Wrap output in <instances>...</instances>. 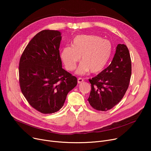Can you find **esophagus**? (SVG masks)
<instances>
[{"instance_id":"34e87169","label":"esophagus","mask_w":151,"mask_h":151,"mask_svg":"<svg viewBox=\"0 0 151 151\" xmlns=\"http://www.w3.org/2000/svg\"><path fill=\"white\" fill-rule=\"evenodd\" d=\"M84 81V80L83 78H79L78 79V84H81V83H83Z\"/></svg>"}]
</instances>
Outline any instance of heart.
<instances>
[{
  "label": "heart",
  "instance_id": "heart-1",
  "mask_svg": "<svg viewBox=\"0 0 151 151\" xmlns=\"http://www.w3.org/2000/svg\"><path fill=\"white\" fill-rule=\"evenodd\" d=\"M112 52V46L107 40L94 35L76 36L71 46H66L62 50L60 57L66 69L73 71L78 62L79 65L76 73L85 75L91 71L98 73L105 68Z\"/></svg>",
  "mask_w": 151,
  "mask_h": 151
}]
</instances>
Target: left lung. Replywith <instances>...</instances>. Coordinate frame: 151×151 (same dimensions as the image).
<instances>
[{"label":"left lung","mask_w":151,"mask_h":151,"mask_svg":"<svg viewBox=\"0 0 151 151\" xmlns=\"http://www.w3.org/2000/svg\"><path fill=\"white\" fill-rule=\"evenodd\" d=\"M131 74L129 51L126 45L118 44L110 65L96 76L89 79L91 91L88 100L91 106L102 111L113 108L124 96Z\"/></svg>","instance_id":"left-lung-1"}]
</instances>
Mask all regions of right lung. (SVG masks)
Wrapping results in <instances>:
<instances>
[{
    "label": "right lung",
    "instance_id": "right-lung-1",
    "mask_svg": "<svg viewBox=\"0 0 151 151\" xmlns=\"http://www.w3.org/2000/svg\"><path fill=\"white\" fill-rule=\"evenodd\" d=\"M58 30H43L29 42L19 60L21 92L29 104L43 114L58 111L77 78L62 67Z\"/></svg>",
    "mask_w": 151,
    "mask_h": 151
}]
</instances>
